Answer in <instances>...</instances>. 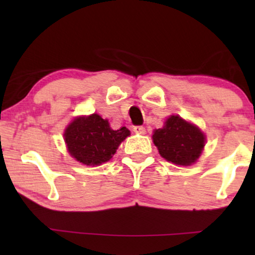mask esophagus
<instances>
[{"label": "esophagus", "mask_w": 255, "mask_h": 255, "mask_svg": "<svg viewBox=\"0 0 255 255\" xmlns=\"http://www.w3.org/2000/svg\"><path fill=\"white\" fill-rule=\"evenodd\" d=\"M133 131L138 134H145L146 133V128L142 127V125H137V127H134Z\"/></svg>", "instance_id": "1"}]
</instances>
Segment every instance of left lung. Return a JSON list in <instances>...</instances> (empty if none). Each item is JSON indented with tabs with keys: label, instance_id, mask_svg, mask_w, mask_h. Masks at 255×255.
<instances>
[{
	"label": "left lung",
	"instance_id": "8db88e82",
	"mask_svg": "<svg viewBox=\"0 0 255 255\" xmlns=\"http://www.w3.org/2000/svg\"><path fill=\"white\" fill-rule=\"evenodd\" d=\"M153 142L167 161L189 166L201 155L205 137L195 125L179 116H170L163 128L154 131Z\"/></svg>",
	"mask_w": 255,
	"mask_h": 255
}]
</instances>
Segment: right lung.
Returning <instances> with one entry per match:
<instances>
[{
	"instance_id": "add662e5",
	"label": "right lung",
	"mask_w": 255,
	"mask_h": 255,
	"mask_svg": "<svg viewBox=\"0 0 255 255\" xmlns=\"http://www.w3.org/2000/svg\"><path fill=\"white\" fill-rule=\"evenodd\" d=\"M130 135L123 127L113 130L100 115L75 118L65 131V141L73 158L87 166H97L113 158L118 145Z\"/></svg>"
}]
</instances>
